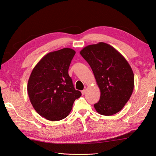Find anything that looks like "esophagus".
Masks as SVG:
<instances>
[{
  "label": "esophagus",
  "mask_w": 156,
  "mask_h": 156,
  "mask_svg": "<svg viewBox=\"0 0 156 156\" xmlns=\"http://www.w3.org/2000/svg\"><path fill=\"white\" fill-rule=\"evenodd\" d=\"M85 92H86V90H83L81 91V93H82L83 95H84V94H85Z\"/></svg>",
  "instance_id": "esophagus-1"
}]
</instances>
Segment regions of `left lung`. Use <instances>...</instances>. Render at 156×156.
<instances>
[{
    "label": "left lung",
    "instance_id": "left-lung-1",
    "mask_svg": "<svg viewBox=\"0 0 156 156\" xmlns=\"http://www.w3.org/2000/svg\"><path fill=\"white\" fill-rule=\"evenodd\" d=\"M80 54L91 67L100 90V100L94 105L96 111L105 116L120 111L134 88V74L126 59L103 42L85 47Z\"/></svg>",
    "mask_w": 156,
    "mask_h": 156
}]
</instances>
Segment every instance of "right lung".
Segmentation results:
<instances>
[{
    "label": "right lung",
    "mask_w": 156,
    "mask_h": 156,
    "mask_svg": "<svg viewBox=\"0 0 156 156\" xmlns=\"http://www.w3.org/2000/svg\"><path fill=\"white\" fill-rule=\"evenodd\" d=\"M75 51L64 48L50 52L37 63L28 81L31 104L42 117L58 121L67 117L81 93L75 89L68 69Z\"/></svg>",
    "instance_id": "obj_1"
}]
</instances>
